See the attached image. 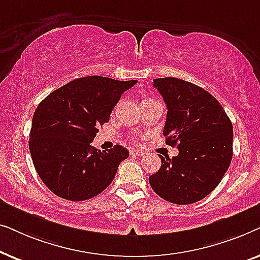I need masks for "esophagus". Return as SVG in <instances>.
Masks as SVG:
<instances>
[{"label":"esophagus","mask_w":260,"mask_h":260,"mask_svg":"<svg viewBox=\"0 0 260 260\" xmlns=\"http://www.w3.org/2000/svg\"><path fill=\"white\" fill-rule=\"evenodd\" d=\"M130 154L133 156H143L144 152H142L140 150H135V149H133V150H130Z\"/></svg>","instance_id":"1"}]
</instances>
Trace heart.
Here are the masks:
<instances>
[{"mask_svg":"<svg viewBox=\"0 0 260 260\" xmlns=\"http://www.w3.org/2000/svg\"><path fill=\"white\" fill-rule=\"evenodd\" d=\"M147 99H149V98H147ZM144 101H145V99H144Z\"/></svg>","mask_w":260,"mask_h":260,"instance_id":"obj_1","label":"heart"}]
</instances>
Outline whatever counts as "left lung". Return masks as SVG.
Masks as SVG:
<instances>
[{"label": "left lung", "instance_id": "1", "mask_svg": "<svg viewBox=\"0 0 260 260\" xmlns=\"http://www.w3.org/2000/svg\"><path fill=\"white\" fill-rule=\"evenodd\" d=\"M168 112L163 135L179 155L161 157L149 176L156 194L176 205L200 201L215 189L233 156V126L225 110L198 85L177 78L154 79Z\"/></svg>", "mask_w": 260, "mask_h": 260}]
</instances>
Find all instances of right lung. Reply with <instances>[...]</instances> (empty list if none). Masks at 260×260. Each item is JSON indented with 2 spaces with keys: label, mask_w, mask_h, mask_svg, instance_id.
Instances as JSON below:
<instances>
[{
  "label": "right lung",
  "mask_w": 260,
  "mask_h": 260,
  "mask_svg": "<svg viewBox=\"0 0 260 260\" xmlns=\"http://www.w3.org/2000/svg\"><path fill=\"white\" fill-rule=\"evenodd\" d=\"M136 83L84 77L53 91L39 104L28 144L37 173L49 190L66 200L83 201L109 187L129 150L115 145L101 151L90 143L98 127L109 122L123 92Z\"/></svg>",
  "instance_id": "add662e5"
}]
</instances>
